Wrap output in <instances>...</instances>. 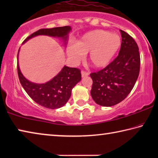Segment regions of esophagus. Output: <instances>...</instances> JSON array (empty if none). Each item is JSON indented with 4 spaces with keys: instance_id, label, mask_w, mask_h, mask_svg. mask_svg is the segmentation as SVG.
Listing matches in <instances>:
<instances>
[{
    "instance_id": "obj_1",
    "label": "esophagus",
    "mask_w": 158,
    "mask_h": 158,
    "mask_svg": "<svg viewBox=\"0 0 158 158\" xmlns=\"http://www.w3.org/2000/svg\"><path fill=\"white\" fill-rule=\"evenodd\" d=\"M89 73H86V72H84V71H81V77L82 78H84V77H87L88 75H89Z\"/></svg>"
}]
</instances>
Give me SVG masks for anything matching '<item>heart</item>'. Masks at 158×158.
Listing matches in <instances>:
<instances>
[{"label": "heart", "mask_w": 158, "mask_h": 158, "mask_svg": "<svg viewBox=\"0 0 158 158\" xmlns=\"http://www.w3.org/2000/svg\"><path fill=\"white\" fill-rule=\"evenodd\" d=\"M119 35L103 30L92 31L80 37L76 44L68 45L67 53L70 59L77 63L89 53V60L97 68L108 65L121 47Z\"/></svg>", "instance_id": "obj_1"}]
</instances>
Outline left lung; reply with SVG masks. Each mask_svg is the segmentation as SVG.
Returning a JSON list of instances; mask_svg holds the SVG:
<instances>
[{"label":"left lung","instance_id":"left-lung-1","mask_svg":"<svg viewBox=\"0 0 158 158\" xmlns=\"http://www.w3.org/2000/svg\"><path fill=\"white\" fill-rule=\"evenodd\" d=\"M122 43L118 56L106 68L90 74L93 79L90 95L96 104L111 106L129 95L140 69L139 47L132 37L120 30Z\"/></svg>","mask_w":158,"mask_h":158}]
</instances>
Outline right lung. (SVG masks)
I'll return each instance as SVG.
<instances>
[{
  "instance_id": "add662e5",
  "label": "right lung",
  "mask_w": 158,
  "mask_h": 158,
  "mask_svg": "<svg viewBox=\"0 0 158 158\" xmlns=\"http://www.w3.org/2000/svg\"><path fill=\"white\" fill-rule=\"evenodd\" d=\"M71 26L53 28H45L35 32L28 36L22 44L26 43L28 40L37 35H47L53 37H59L66 44L68 34L71 31ZM19 49L17 54V72L19 79L23 89L28 95L38 105L51 109H56L63 106L70 98L72 90L77 83L81 79L80 69L75 68H69L65 65L62 69L50 81L44 84L29 81L21 73L19 65Z\"/></svg>"
}]
</instances>
